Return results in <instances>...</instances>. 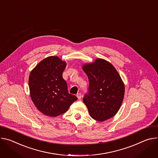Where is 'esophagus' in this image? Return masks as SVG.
<instances>
[{
  "label": "esophagus",
  "mask_w": 158,
  "mask_h": 158,
  "mask_svg": "<svg viewBox=\"0 0 158 158\" xmlns=\"http://www.w3.org/2000/svg\"><path fill=\"white\" fill-rule=\"evenodd\" d=\"M77 98H78L79 100H80L81 98V93L77 94Z\"/></svg>",
  "instance_id": "esophagus-1"
}]
</instances>
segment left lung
Listing matches in <instances>:
<instances>
[{
	"instance_id": "1",
	"label": "left lung",
	"mask_w": 158,
	"mask_h": 158,
	"mask_svg": "<svg viewBox=\"0 0 158 158\" xmlns=\"http://www.w3.org/2000/svg\"><path fill=\"white\" fill-rule=\"evenodd\" d=\"M89 80V93L83 99L92 118L107 120L118 111L123 101L125 86L115 67L109 61L97 58L83 65Z\"/></svg>"
}]
</instances>
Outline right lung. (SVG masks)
I'll list each match as a JSON object with an SVG mask.
<instances>
[{
  "label": "right lung",
  "mask_w": 158,
  "mask_h": 158,
  "mask_svg": "<svg viewBox=\"0 0 158 158\" xmlns=\"http://www.w3.org/2000/svg\"><path fill=\"white\" fill-rule=\"evenodd\" d=\"M66 66L58 56H49L41 61L30 73V96L35 106L45 115L55 117L66 112L77 100L69 94L63 78Z\"/></svg>",
  "instance_id": "obj_1"
}]
</instances>
